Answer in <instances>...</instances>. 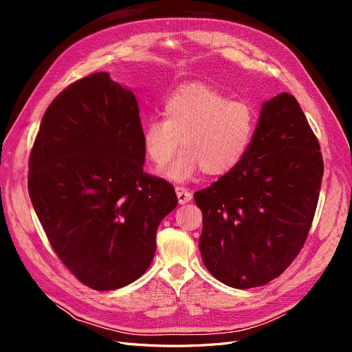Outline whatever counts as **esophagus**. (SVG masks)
<instances>
[{"label": "esophagus", "mask_w": 352, "mask_h": 352, "mask_svg": "<svg viewBox=\"0 0 352 352\" xmlns=\"http://www.w3.org/2000/svg\"><path fill=\"white\" fill-rule=\"evenodd\" d=\"M176 195H177V201L179 204H186L190 199H192V194L184 186H176Z\"/></svg>", "instance_id": "esophagus-1"}]
</instances>
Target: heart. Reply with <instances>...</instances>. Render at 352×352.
<instances>
[{
	"label": "heart",
	"mask_w": 352,
	"mask_h": 352,
	"mask_svg": "<svg viewBox=\"0 0 352 352\" xmlns=\"http://www.w3.org/2000/svg\"><path fill=\"white\" fill-rule=\"evenodd\" d=\"M163 119L142 126V144L148 158L162 167L179 145L185 150L163 170L176 182H185L202 168L208 176H223L235 170L247 157L257 132L258 114L243 100L206 83H188L164 100Z\"/></svg>",
	"instance_id": "heart-1"
}]
</instances>
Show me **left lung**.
Here are the masks:
<instances>
[{
  "mask_svg": "<svg viewBox=\"0 0 352 352\" xmlns=\"http://www.w3.org/2000/svg\"><path fill=\"white\" fill-rule=\"evenodd\" d=\"M322 177L320 145L295 97L265 101L243 162L194 194L208 272L236 289L280 276L307 239Z\"/></svg>",
  "mask_w": 352,
  "mask_h": 352,
  "instance_id": "1",
  "label": "left lung"
}]
</instances>
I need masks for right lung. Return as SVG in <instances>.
<instances>
[{
	"mask_svg": "<svg viewBox=\"0 0 352 352\" xmlns=\"http://www.w3.org/2000/svg\"><path fill=\"white\" fill-rule=\"evenodd\" d=\"M144 163L138 101L107 72L72 83L42 117L29 197L63 264L92 289L141 278L160 223L177 206L173 185Z\"/></svg>",
	"mask_w": 352,
	"mask_h": 352,
	"instance_id": "right-lung-1",
	"label": "right lung"
}]
</instances>
